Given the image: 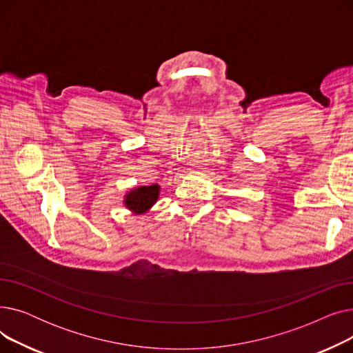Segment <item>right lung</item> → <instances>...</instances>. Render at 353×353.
Returning <instances> with one entry per match:
<instances>
[{"label":"right lung","mask_w":353,"mask_h":353,"mask_svg":"<svg viewBox=\"0 0 353 353\" xmlns=\"http://www.w3.org/2000/svg\"><path fill=\"white\" fill-rule=\"evenodd\" d=\"M160 194L159 184H152V186H141L130 190L124 196V205L128 210H132L134 214H143L147 210H150L152 206L157 201Z\"/></svg>","instance_id":"right-lung-1"}]
</instances>
